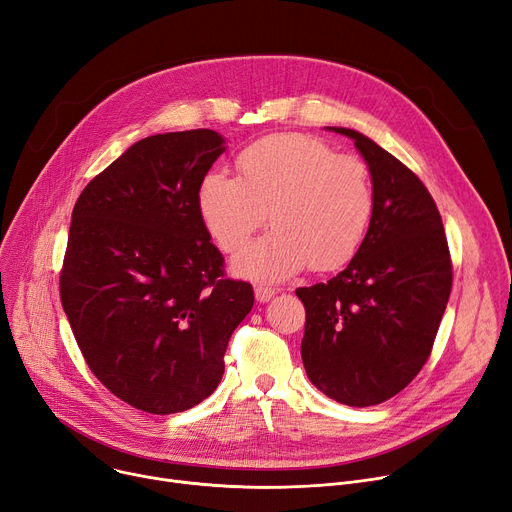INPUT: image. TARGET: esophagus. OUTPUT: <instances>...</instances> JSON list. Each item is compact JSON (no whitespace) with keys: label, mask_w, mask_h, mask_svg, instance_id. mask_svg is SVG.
I'll return each mask as SVG.
<instances>
[{"label":"esophagus","mask_w":512,"mask_h":512,"mask_svg":"<svg viewBox=\"0 0 512 512\" xmlns=\"http://www.w3.org/2000/svg\"><path fill=\"white\" fill-rule=\"evenodd\" d=\"M274 296H276V290H274V288H267V286H257V288H255V298H257L259 302H269Z\"/></svg>","instance_id":"34e87169"}]
</instances>
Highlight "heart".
Returning a JSON list of instances; mask_svg holds the SVG:
<instances>
[{
  "label": "heart",
  "instance_id": "b5f03b06",
  "mask_svg": "<svg viewBox=\"0 0 512 512\" xmlns=\"http://www.w3.org/2000/svg\"><path fill=\"white\" fill-rule=\"evenodd\" d=\"M241 177L210 173L197 208L224 253L241 249L269 220L276 226L234 259L238 276L286 280L306 265L346 267L362 249L374 214L368 164L304 133L267 135L236 158Z\"/></svg>",
  "mask_w": 512,
  "mask_h": 512
}]
</instances>
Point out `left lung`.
<instances>
[{
    "instance_id": "8db88e82",
    "label": "left lung",
    "mask_w": 512,
    "mask_h": 512,
    "mask_svg": "<svg viewBox=\"0 0 512 512\" xmlns=\"http://www.w3.org/2000/svg\"><path fill=\"white\" fill-rule=\"evenodd\" d=\"M348 135L374 187L366 241L327 284L298 288L306 311L300 354L327 397L379 405L410 385L426 364L453 286V261L426 185L366 135Z\"/></svg>"
}]
</instances>
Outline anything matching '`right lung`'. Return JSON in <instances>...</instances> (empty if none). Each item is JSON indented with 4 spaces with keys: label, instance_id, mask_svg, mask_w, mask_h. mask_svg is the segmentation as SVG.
<instances>
[{
    "label": "right lung",
    "instance_id": "obj_1",
    "mask_svg": "<svg viewBox=\"0 0 512 512\" xmlns=\"http://www.w3.org/2000/svg\"><path fill=\"white\" fill-rule=\"evenodd\" d=\"M212 129L150 135L80 193L59 296L94 377L135 410L185 412L224 374L232 331L253 309L226 278L197 208L224 152Z\"/></svg>",
    "mask_w": 512,
    "mask_h": 512
}]
</instances>
